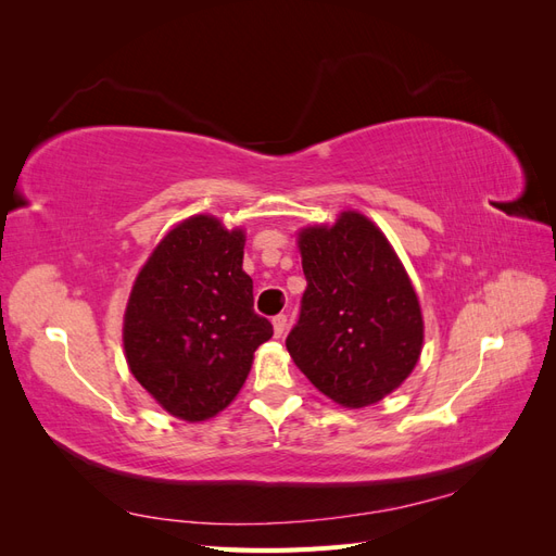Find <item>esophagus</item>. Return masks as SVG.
I'll return each mask as SVG.
<instances>
[{"mask_svg":"<svg viewBox=\"0 0 556 556\" xmlns=\"http://www.w3.org/2000/svg\"><path fill=\"white\" fill-rule=\"evenodd\" d=\"M285 329H288V315L280 313L274 317V331H276V336H282Z\"/></svg>","mask_w":556,"mask_h":556,"instance_id":"1","label":"esophagus"}]
</instances>
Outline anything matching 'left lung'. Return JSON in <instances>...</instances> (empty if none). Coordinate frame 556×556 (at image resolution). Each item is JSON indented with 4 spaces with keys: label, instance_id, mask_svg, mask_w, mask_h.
Segmentation results:
<instances>
[{
    "label": "left lung",
    "instance_id": "1",
    "mask_svg": "<svg viewBox=\"0 0 556 556\" xmlns=\"http://www.w3.org/2000/svg\"><path fill=\"white\" fill-rule=\"evenodd\" d=\"M306 292L288 333L294 364L348 408L371 406L408 378L422 350V313L382 231L343 213L299 233Z\"/></svg>",
    "mask_w": 556,
    "mask_h": 556
}]
</instances>
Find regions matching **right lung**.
I'll return each instance as SVG.
<instances>
[{
    "label": "right lung",
    "instance_id": "obj_1",
    "mask_svg": "<svg viewBox=\"0 0 556 556\" xmlns=\"http://www.w3.org/2000/svg\"><path fill=\"white\" fill-rule=\"evenodd\" d=\"M243 231L194 215L166 233L134 282L125 313L129 371L172 415L201 422L227 408L274 336L252 308Z\"/></svg>",
    "mask_w": 556,
    "mask_h": 556
}]
</instances>
